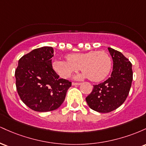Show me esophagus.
<instances>
[{
	"mask_svg": "<svg viewBox=\"0 0 146 146\" xmlns=\"http://www.w3.org/2000/svg\"><path fill=\"white\" fill-rule=\"evenodd\" d=\"M81 84V83H76V82H72V85L73 86H79Z\"/></svg>",
	"mask_w": 146,
	"mask_h": 146,
	"instance_id": "1",
	"label": "esophagus"
}]
</instances>
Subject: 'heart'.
Segmentation results:
<instances>
[{
	"label": "heart",
	"mask_w": 146,
	"mask_h": 146,
	"mask_svg": "<svg viewBox=\"0 0 146 146\" xmlns=\"http://www.w3.org/2000/svg\"><path fill=\"white\" fill-rule=\"evenodd\" d=\"M67 60H56L53 63L56 72L62 78H68L80 69L83 71L75 79L87 78L100 82L109 74L112 67L111 58L104 51L74 53L66 56Z\"/></svg>",
	"instance_id": "heart-1"
}]
</instances>
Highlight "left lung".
Wrapping results in <instances>:
<instances>
[{"instance_id": "1", "label": "left lung", "mask_w": 146, "mask_h": 146, "mask_svg": "<svg viewBox=\"0 0 146 146\" xmlns=\"http://www.w3.org/2000/svg\"><path fill=\"white\" fill-rule=\"evenodd\" d=\"M113 61L111 75L104 82L93 86L86 101L91 109L110 113L119 107L129 94L132 81V64L121 52L108 47Z\"/></svg>"}]
</instances>
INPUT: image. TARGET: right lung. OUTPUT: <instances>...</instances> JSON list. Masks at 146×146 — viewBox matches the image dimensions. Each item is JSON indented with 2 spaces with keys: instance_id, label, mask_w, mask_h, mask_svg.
Listing matches in <instances>:
<instances>
[{
  "instance_id": "add662e5",
  "label": "right lung",
  "mask_w": 146,
  "mask_h": 146,
  "mask_svg": "<svg viewBox=\"0 0 146 146\" xmlns=\"http://www.w3.org/2000/svg\"><path fill=\"white\" fill-rule=\"evenodd\" d=\"M53 48L33 49L18 60L15 71L18 93L25 104L35 111L58 108L64 101L71 82L60 79L52 67Z\"/></svg>"
}]
</instances>
